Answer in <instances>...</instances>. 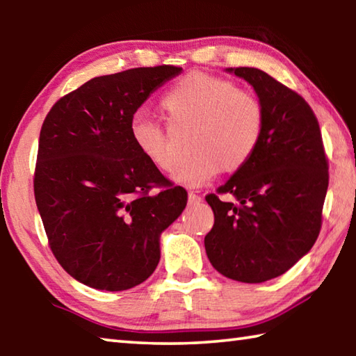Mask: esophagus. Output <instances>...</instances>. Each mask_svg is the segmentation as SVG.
Returning a JSON list of instances; mask_svg holds the SVG:
<instances>
[{
	"mask_svg": "<svg viewBox=\"0 0 356 356\" xmlns=\"http://www.w3.org/2000/svg\"><path fill=\"white\" fill-rule=\"evenodd\" d=\"M202 201V197L200 195H196L195 191L188 193V204H200Z\"/></svg>",
	"mask_w": 356,
	"mask_h": 356,
	"instance_id": "obj_1",
	"label": "esophagus"
}]
</instances>
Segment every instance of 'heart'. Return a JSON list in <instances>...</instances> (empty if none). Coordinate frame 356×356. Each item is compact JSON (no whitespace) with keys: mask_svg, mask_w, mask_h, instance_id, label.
I'll use <instances>...</instances> for the list:
<instances>
[{"mask_svg":"<svg viewBox=\"0 0 356 356\" xmlns=\"http://www.w3.org/2000/svg\"><path fill=\"white\" fill-rule=\"evenodd\" d=\"M161 108L176 125L195 127L190 149L195 155L180 168L174 180L201 186L221 171L236 172L248 163L262 138L265 114L257 97L240 91L225 78L191 72L161 99ZM130 135L136 149L163 172H174L179 156L165 129L156 120L138 114Z\"/></svg>","mask_w":356,"mask_h":356,"instance_id":"b5f03b06","label":"heart"}]
</instances>
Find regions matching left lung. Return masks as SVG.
Here are the masks:
<instances>
[{
    "mask_svg": "<svg viewBox=\"0 0 356 356\" xmlns=\"http://www.w3.org/2000/svg\"><path fill=\"white\" fill-rule=\"evenodd\" d=\"M227 70L254 88L265 122L248 163L206 196L215 222L204 245L226 278L264 282L286 273L316 243L328 159L316 114L298 92L254 67Z\"/></svg>",
    "mask_w": 356,
    "mask_h": 356,
    "instance_id": "8db88e82",
    "label": "left lung"
}]
</instances>
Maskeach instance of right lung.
Masks as SVG:
<instances>
[{
  "label": "right lung",
  "mask_w": 356,
  "mask_h": 356,
  "mask_svg": "<svg viewBox=\"0 0 356 356\" xmlns=\"http://www.w3.org/2000/svg\"><path fill=\"white\" fill-rule=\"evenodd\" d=\"M180 70L165 64L95 76L42 124L35 204L56 261L89 287L118 292L146 281L160 261V234L186 206L185 188L130 135L138 108Z\"/></svg>",
  "instance_id": "1"
}]
</instances>
